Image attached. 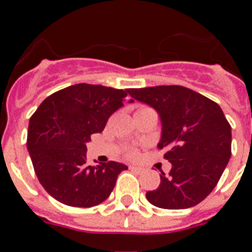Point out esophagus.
Wrapping results in <instances>:
<instances>
[{"label": "esophagus", "mask_w": 252, "mask_h": 252, "mask_svg": "<svg viewBox=\"0 0 252 252\" xmlns=\"http://www.w3.org/2000/svg\"><path fill=\"white\" fill-rule=\"evenodd\" d=\"M130 169L132 171H135V173H139V174H141V173L145 171V169L141 168V166H130Z\"/></svg>", "instance_id": "1"}]
</instances>
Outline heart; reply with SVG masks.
<instances>
[{
	"instance_id": "obj_1",
	"label": "heart",
	"mask_w": 252,
	"mask_h": 252,
	"mask_svg": "<svg viewBox=\"0 0 252 252\" xmlns=\"http://www.w3.org/2000/svg\"><path fill=\"white\" fill-rule=\"evenodd\" d=\"M128 155H130L131 158H135L136 157V153H135V151H130V153H128Z\"/></svg>"
}]
</instances>
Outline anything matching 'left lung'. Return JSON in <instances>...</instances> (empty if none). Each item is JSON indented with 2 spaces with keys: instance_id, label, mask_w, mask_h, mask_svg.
Here are the masks:
<instances>
[{
  "instance_id": "8db88e82",
  "label": "left lung",
  "mask_w": 252,
  "mask_h": 252,
  "mask_svg": "<svg viewBox=\"0 0 252 252\" xmlns=\"http://www.w3.org/2000/svg\"><path fill=\"white\" fill-rule=\"evenodd\" d=\"M136 101L159 113L161 137L158 148L171 162L169 175L146 193L154 206L186 209L212 192L231 158V126L216 102L182 86L128 90Z\"/></svg>"
}]
</instances>
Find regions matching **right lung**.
I'll list each match as a JSON object with an SVG mask.
<instances>
[{"mask_svg":"<svg viewBox=\"0 0 252 252\" xmlns=\"http://www.w3.org/2000/svg\"><path fill=\"white\" fill-rule=\"evenodd\" d=\"M128 90L79 83L49 95L31 116L28 150L40 184L60 203L93 207L106 201L127 166L87 164V142L102 132ZM133 102L132 99L128 103ZM97 162V161H95Z\"/></svg>","mask_w":252,"mask_h":252,"instance_id":"right-lung-1","label":"right lung"}]
</instances>
